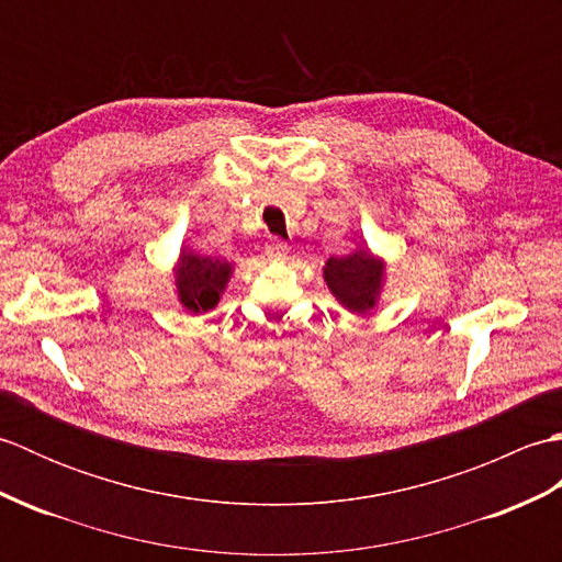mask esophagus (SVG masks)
Segmentation results:
<instances>
[{
    "instance_id": "obj_1",
    "label": "esophagus",
    "mask_w": 562,
    "mask_h": 562,
    "mask_svg": "<svg viewBox=\"0 0 562 562\" xmlns=\"http://www.w3.org/2000/svg\"><path fill=\"white\" fill-rule=\"evenodd\" d=\"M266 254L272 260H284V258H288V254H290V246L284 244L282 238H270V244L266 246Z\"/></svg>"
}]
</instances>
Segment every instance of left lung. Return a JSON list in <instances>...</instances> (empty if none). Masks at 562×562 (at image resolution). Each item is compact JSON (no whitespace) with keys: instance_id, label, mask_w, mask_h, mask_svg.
Masks as SVG:
<instances>
[{"instance_id":"left-lung-1","label":"left lung","mask_w":562,"mask_h":562,"mask_svg":"<svg viewBox=\"0 0 562 562\" xmlns=\"http://www.w3.org/2000/svg\"><path fill=\"white\" fill-rule=\"evenodd\" d=\"M324 280L342 308L355 316H367L384 294L386 260L360 241L350 254L326 260Z\"/></svg>"}]
</instances>
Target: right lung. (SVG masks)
Here are the masks:
<instances>
[{"label": "right lung", "instance_id": "add662e5", "mask_svg": "<svg viewBox=\"0 0 562 562\" xmlns=\"http://www.w3.org/2000/svg\"><path fill=\"white\" fill-rule=\"evenodd\" d=\"M173 294L188 314H205L220 304L234 274V262L202 256L183 246L173 262Z\"/></svg>", "mask_w": 562, "mask_h": 562}]
</instances>
